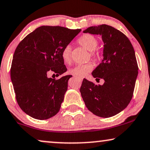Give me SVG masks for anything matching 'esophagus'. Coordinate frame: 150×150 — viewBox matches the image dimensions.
Here are the masks:
<instances>
[{
	"instance_id": "34e87169",
	"label": "esophagus",
	"mask_w": 150,
	"mask_h": 150,
	"mask_svg": "<svg viewBox=\"0 0 150 150\" xmlns=\"http://www.w3.org/2000/svg\"><path fill=\"white\" fill-rule=\"evenodd\" d=\"M75 78H76L77 79H79L80 81H83V78H81V77H79V76H75Z\"/></svg>"
}]
</instances>
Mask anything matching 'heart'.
Masks as SVG:
<instances>
[{"mask_svg": "<svg viewBox=\"0 0 150 150\" xmlns=\"http://www.w3.org/2000/svg\"><path fill=\"white\" fill-rule=\"evenodd\" d=\"M79 44L85 48L86 50L90 51V57L94 61H98L101 59V54L98 51H96V48L98 45V41L95 37L91 35L87 34L81 37L78 40ZM71 47L70 45H67L63 48L61 52V57L65 63H69L71 60ZM93 68L91 63L85 64H78L69 69V73L76 76H85L87 73L91 71Z\"/></svg>", "mask_w": 150, "mask_h": 150, "instance_id": "obj_1", "label": "heart"}]
</instances>
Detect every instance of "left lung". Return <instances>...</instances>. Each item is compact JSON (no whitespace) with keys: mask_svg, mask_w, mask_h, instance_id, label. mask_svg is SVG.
<instances>
[{"mask_svg":"<svg viewBox=\"0 0 150 150\" xmlns=\"http://www.w3.org/2000/svg\"><path fill=\"white\" fill-rule=\"evenodd\" d=\"M83 32L102 36L103 59L91 74L104 83L97 85L84 79L80 91L88 110L98 117H110L132 100L139 69L134 50L128 38L111 26H91Z\"/></svg>","mask_w":150,"mask_h":150,"instance_id":"left-lung-1","label":"left lung"}]
</instances>
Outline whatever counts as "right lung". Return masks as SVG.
I'll return each instance as SVG.
<instances>
[{
  "mask_svg": "<svg viewBox=\"0 0 150 150\" xmlns=\"http://www.w3.org/2000/svg\"><path fill=\"white\" fill-rule=\"evenodd\" d=\"M81 30L42 26L26 36L16 48L11 79L18 105L31 117L48 120L60 110L67 82L72 76L55 79L48 74L59 76L67 71L61 52Z\"/></svg>",
  "mask_w": 150,
  "mask_h": 150,
  "instance_id": "add662e5",
  "label": "right lung"
}]
</instances>
